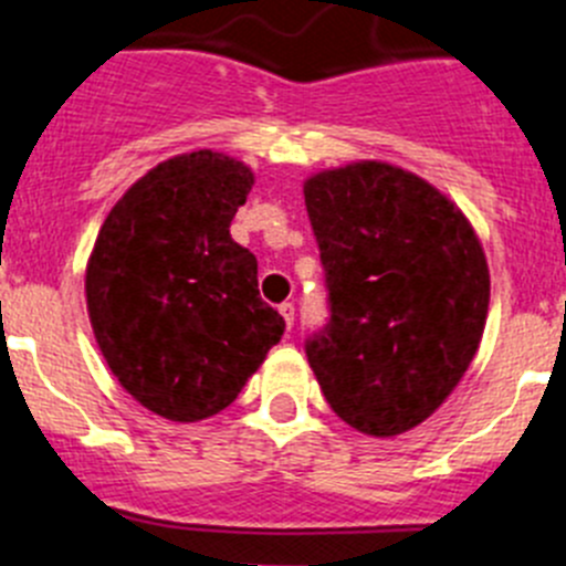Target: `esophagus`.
<instances>
[{
  "label": "esophagus",
  "instance_id": "1",
  "mask_svg": "<svg viewBox=\"0 0 566 566\" xmlns=\"http://www.w3.org/2000/svg\"><path fill=\"white\" fill-rule=\"evenodd\" d=\"M280 314H283V319H286V326L292 328L294 326V306H292V303H280Z\"/></svg>",
  "mask_w": 566,
  "mask_h": 566
}]
</instances>
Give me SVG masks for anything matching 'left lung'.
<instances>
[{"label":"left lung","mask_w":566,"mask_h":566,"mask_svg":"<svg viewBox=\"0 0 566 566\" xmlns=\"http://www.w3.org/2000/svg\"><path fill=\"white\" fill-rule=\"evenodd\" d=\"M303 195L332 303L308 365L345 424L399 437L479 352L490 303L479 234L448 195L385 161L314 172Z\"/></svg>","instance_id":"left-lung-1"}]
</instances>
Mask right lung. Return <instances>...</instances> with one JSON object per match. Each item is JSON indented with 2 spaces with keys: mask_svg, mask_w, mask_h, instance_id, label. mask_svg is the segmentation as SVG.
Masks as SVG:
<instances>
[{
  "mask_svg": "<svg viewBox=\"0 0 566 566\" xmlns=\"http://www.w3.org/2000/svg\"><path fill=\"white\" fill-rule=\"evenodd\" d=\"M254 172L232 155H175L118 198L90 252V326L124 391L169 422L238 399L286 323L260 300L258 260L229 234Z\"/></svg>",
  "mask_w": 566,
  "mask_h": 566,
  "instance_id": "obj_1",
  "label": "right lung"
}]
</instances>
